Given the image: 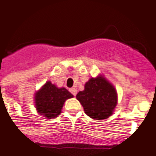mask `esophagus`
<instances>
[{
    "label": "esophagus",
    "mask_w": 156,
    "mask_h": 156,
    "mask_svg": "<svg viewBox=\"0 0 156 156\" xmlns=\"http://www.w3.org/2000/svg\"><path fill=\"white\" fill-rule=\"evenodd\" d=\"M70 92L74 96H76V94H77V90L75 88H71L70 89Z\"/></svg>",
    "instance_id": "1"
}]
</instances>
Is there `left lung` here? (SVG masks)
Returning a JSON list of instances; mask_svg holds the SVG:
<instances>
[{
    "instance_id": "1",
    "label": "left lung",
    "mask_w": 156,
    "mask_h": 156,
    "mask_svg": "<svg viewBox=\"0 0 156 156\" xmlns=\"http://www.w3.org/2000/svg\"><path fill=\"white\" fill-rule=\"evenodd\" d=\"M76 98L86 114L95 120L109 117L117 104L116 90L102 77L90 78L85 84V90L78 93Z\"/></svg>"
}]
</instances>
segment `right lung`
Masks as SVG:
<instances>
[{"label": "right lung", "mask_w": 156, "mask_h": 156, "mask_svg": "<svg viewBox=\"0 0 156 156\" xmlns=\"http://www.w3.org/2000/svg\"><path fill=\"white\" fill-rule=\"evenodd\" d=\"M73 95L65 88H58L50 82H46L35 96L38 112L48 119L55 118L60 114L66 99Z\"/></svg>", "instance_id": "add662e5"}]
</instances>
